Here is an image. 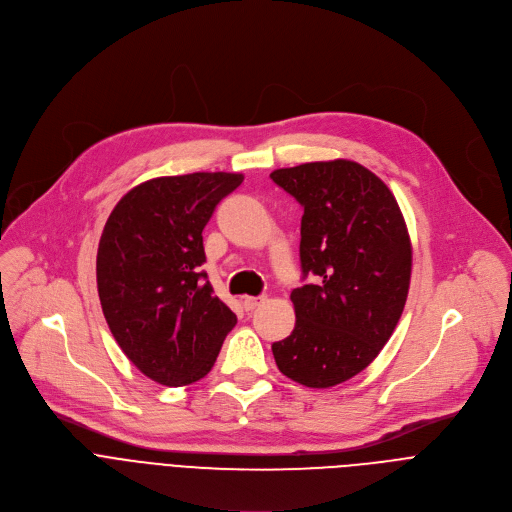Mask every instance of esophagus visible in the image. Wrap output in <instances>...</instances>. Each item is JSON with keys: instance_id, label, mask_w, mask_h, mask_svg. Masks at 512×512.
<instances>
[{"instance_id": "obj_1", "label": "esophagus", "mask_w": 512, "mask_h": 512, "mask_svg": "<svg viewBox=\"0 0 512 512\" xmlns=\"http://www.w3.org/2000/svg\"><path fill=\"white\" fill-rule=\"evenodd\" d=\"M263 302H265L263 296H245V298H243V308H245L247 312H251V310L259 308Z\"/></svg>"}]
</instances>
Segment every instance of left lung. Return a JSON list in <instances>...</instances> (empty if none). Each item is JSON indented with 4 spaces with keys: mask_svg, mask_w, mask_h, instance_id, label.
Listing matches in <instances>:
<instances>
[{
    "mask_svg": "<svg viewBox=\"0 0 512 512\" xmlns=\"http://www.w3.org/2000/svg\"><path fill=\"white\" fill-rule=\"evenodd\" d=\"M304 206L300 261L291 291L296 326L273 342L277 369L312 389L364 371L391 338L409 291L411 241L387 184L350 160L310 162L271 172Z\"/></svg>",
    "mask_w": 512,
    "mask_h": 512,
    "instance_id": "obj_1",
    "label": "left lung"
}]
</instances>
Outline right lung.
<instances>
[{
	"mask_svg": "<svg viewBox=\"0 0 512 512\" xmlns=\"http://www.w3.org/2000/svg\"><path fill=\"white\" fill-rule=\"evenodd\" d=\"M243 174L194 172L131 188L109 214L97 251L99 300L113 338L166 387L206 377L237 316L200 271L202 231Z\"/></svg>",
	"mask_w": 512,
	"mask_h": 512,
	"instance_id": "right-lung-1",
	"label": "right lung"
}]
</instances>
